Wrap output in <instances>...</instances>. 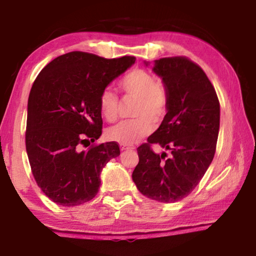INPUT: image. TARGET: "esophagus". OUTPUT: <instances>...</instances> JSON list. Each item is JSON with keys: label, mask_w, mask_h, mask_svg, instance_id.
<instances>
[{"label": "esophagus", "mask_w": 256, "mask_h": 256, "mask_svg": "<svg viewBox=\"0 0 256 256\" xmlns=\"http://www.w3.org/2000/svg\"><path fill=\"white\" fill-rule=\"evenodd\" d=\"M134 149H136V148H134V146L120 144V150H122V151H128V150H134Z\"/></svg>", "instance_id": "esophagus-1"}]
</instances>
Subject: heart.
<instances>
[{
    "label": "heart",
    "instance_id": "1",
    "mask_svg": "<svg viewBox=\"0 0 256 256\" xmlns=\"http://www.w3.org/2000/svg\"><path fill=\"white\" fill-rule=\"evenodd\" d=\"M118 86L125 96L138 98L134 110L136 118L123 120L108 128L106 136L118 144H133L154 131V120L159 122L164 118L168 110L167 94L157 79L142 68H134L124 74L118 81ZM118 94L107 86L99 94V110L104 118L114 122L118 118Z\"/></svg>",
    "mask_w": 256,
    "mask_h": 256
}]
</instances>
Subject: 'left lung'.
Here are the masks:
<instances>
[{
	"mask_svg": "<svg viewBox=\"0 0 256 256\" xmlns=\"http://www.w3.org/2000/svg\"><path fill=\"white\" fill-rule=\"evenodd\" d=\"M152 70L162 79L168 110L159 128L138 148L132 178L146 198L174 203L196 188L214 157L220 104L204 71L185 56L156 60ZM151 144L170 150L171 157L154 154Z\"/></svg>",
	"mask_w": 256,
	"mask_h": 256,
	"instance_id": "8db88e82",
	"label": "left lung"
}]
</instances>
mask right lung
Instances as JSON below:
<instances>
[{
	"label": "right lung",
	"instance_id": "right-lung-1",
	"mask_svg": "<svg viewBox=\"0 0 256 256\" xmlns=\"http://www.w3.org/2000/svg\"><path fill=\"white\" fill-rule=\"evenodd\" d=\"M136 62L70 52L54 58L34 80L28 99L26 149L37 185L56 204L76 206L97 196L100 172L120 156L102 136L99 94ZM88 146L86 150L82 146Z\"/></svg>",
	"mask_w": 256,
	"mask_h": 256
}]
</instances>
